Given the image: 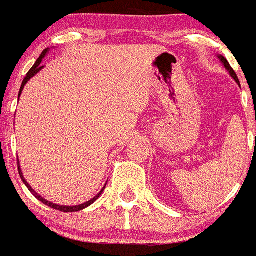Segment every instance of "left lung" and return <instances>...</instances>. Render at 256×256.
Returning a JSON list of instances; mask_svg holds the SVG:
<instances>
[{
	"instance_id": "left-lung-1",
	"label": "left lung",
	"mask_w": 256,
	"mask_h": 256,
	"mask_svg": "<svg viewBox=\"0 0 256 256\" xmlns=\"http://www.w3.org/2000/svg\"><path fill=\"white\" fill-rule=\"evenodd\" d=\"M217 58H218L220 60H221V63L224 64V66H225V68H226V70H228V73H230V76H231V77L234 78V80H236V83H238V76H236V73H235V72H234V69L231 68V66H230V64H228V62L226 60L225 56H217Z\"/></svg>"
}]
</instances>
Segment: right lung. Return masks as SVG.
Masks as SVG:
<instances>
[{"instance_id":"right-lung-1","label":"right lung","mask_w":256,"mask_h":256,"mask_svg":"<svg viewBox=\"0 0 256 256\" xmlns=\"http://www.w3.org/2000/svg\"><path fill=\"white\" fill-rule=\"evenodd\" d=\"M49 48H46V49L44 50V52H42V56H39V58H38V60L35 62V64L34 66H32V68L30 69V70L28 72V74H26V77L24 78V80H22V84H21V87H20V92H18V97H20L21 96V93H22V90H24V87H25V84L26 83L28 82V80H31V78L34 77L35 74H38L39 73L40 70H42V68H44V66H42V59L45 58V56H46L48 52H49ZM18 173H20V176H21V180H22L24 182V184L26 186V187L28 188V190H30L31 193H32V194L35 196V197L38 198V200H40V202H42V204H46V206H49V207H52V208H54V210H58V211H63V212H78V211H80V210H84V208H87L88 206H90V204H94L96 200H98V197L100 196L102 194V192H104V187H106V184H104V187L102 188L101 190H100V193L97 196H96V197H93L92 200H88V202H84V204H78V206H60V204H52V202H49V200H45V198H42V196L40 194H38L36 192H35L34 190H32V188H31V186L28 184V182H26V179L24 178V176H22V170H21V168H20V163H18Z\"/></svg>"}]
</instances>
